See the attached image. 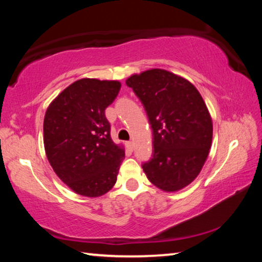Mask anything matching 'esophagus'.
I'll use <instances>...</instances> for the list:
<instances>
[{
    "instance_id": "34e87169",
    "label": "esophagus",
    "mask_w": 262,
    "mask_h": 262,
    "mask_svg": "<svg viewBox=\"0 0 262 262\" xmlns=\"http://www.w3.org/2000/svg\"><path fill=\"white\" fill-rule=\"evenodd\" d=\"M126 145H127V148H128V149H129V150H133V149H134V143H133V142H132V141H129V142H127V143H126Z\"/></svg>"
}]
</instances>
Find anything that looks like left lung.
Wrapping results in <instances>:
<instances>
[{
  "mask_svg": "<svg viewBox=\"0 0 262 262\" xmlns=\"http://www.w3.org/2000/svg\"><path fill=\"white\" fill-rule=\"evenodd\" d=\"M147 111L154 132L151 161L142 165L150 183L164 192L185 188L209 155L212 120L200 92L188 79L154 68L126 79Z\"/></svg>",
  "mask_w": 262,
  "mask_h": 262,
  "instance_id": "1",
  "label": "left lung"
}]
</instances>
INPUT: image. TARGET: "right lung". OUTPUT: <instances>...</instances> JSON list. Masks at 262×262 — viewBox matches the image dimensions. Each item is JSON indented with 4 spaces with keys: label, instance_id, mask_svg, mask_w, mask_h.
Returning <instances> with one entry per match:
<instances>
[{
    "label": "right lung",
    "instance_id": "obj_1",
    "mask_svg": "<svg viewBox=\"0 0 262 262\" xmlns=\"http://www.w3.org/2000/svg\"><path fill=\"white\" fill-rule=\"evenodd\" d=\"M121 83L81 78L61 91L43 118V145L56 176L76 194L101 196L117 183L125 148L111 139L105 110Z\"/></svg>",
    "mask_w": 262,
    "mask_h": 262
}]
</instances>
